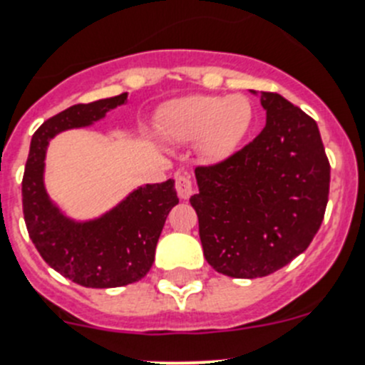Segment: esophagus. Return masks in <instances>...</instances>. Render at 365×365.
<instances>
[{
  "mask_svg": "<svg viewBox=\"0 0 365 365\" xmlns=\"http://www.w3.org/2000/svg\"><path fill=\"white\" fill-rule=\"evenodd\" d=\"M176 192H178V196L182 197V200H189V197L192 196L194 183L192 180H190V176L185 175V173L176 175Z\"/></svg>",
  "mask_w": 365,
  "mask_h": 365,
  "instance_id": "esophagus-1",
  "label": "esophagus"
}]
</instances>
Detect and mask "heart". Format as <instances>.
<instances>
[{
    "label": "heart",
    "mask_w": 365,
    "mask_h": 365,
    "mask_svg": "<svg viewBox=\"0 0 365 365\" xmlns=\"http://www.w3.org/2000/svg\"><path fill=\"white\" fill-rule=\"evenodd\" d=\"M252 121L254 106L244 95H189L168 102L160 113V128L169 139L200 141L212 159L233 153Z\"/></svg>",
    "instance_id": "b5f03b06"
}]
</instances>
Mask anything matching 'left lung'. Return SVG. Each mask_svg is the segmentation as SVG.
<instances>
[{
  "mask_svg": "<svg viewBox=\"0 0 365 365\" xmlns=\"http://www.w3.org/2000/svg\"><path fill=\"white\" fill-rule=\"evenodd\" d=\"M256 93V91H252ZM267 125L224 160L197 165L206 261L219 274L256 279L309 247L325 217L330 164L318 125L279 93L263 91Z\"/></svg>",
  "mask_w": 365,
  "mask_h": 365,
  "instance_id": "8db88e82",
  "label": "left lung"
}]
</instances>
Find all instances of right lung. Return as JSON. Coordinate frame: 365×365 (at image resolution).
<instances>
[{"instance_id":"obj_1","label":"right lung","mask_w":365,"mask_h":365,"mask_svg":"<svg viewBox=\"0 0 365 365\" xmlns=\"http://www.w3.org/2000/svg\"><path fill=\"white\" fill-rule=\"evenodd\" d=\"M127 93L76 104L43 121L31 138L23 176V213L28 235L51 268L84 288H118L148 274L165 217L178 196L175 182L139 187L116 208L90 222H72L47 197L43 159L51 138L101 120L125 104Z\"/></svg>"}]
</instances>
